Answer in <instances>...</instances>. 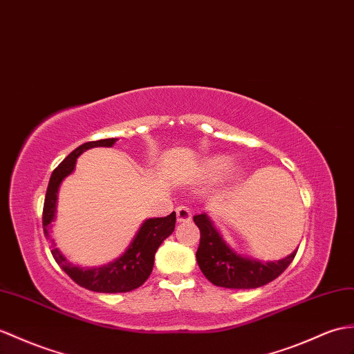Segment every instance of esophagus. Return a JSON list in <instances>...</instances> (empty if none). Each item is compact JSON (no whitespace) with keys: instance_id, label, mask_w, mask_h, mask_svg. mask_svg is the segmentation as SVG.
<instances>
[{"instance_id":"esophagus-1","label":"esophagus","mask_w":354,"mask_h":354,"mask_svg":"<svg viewBox=\"0 0 354 354\" xmlns=\"http://www.w3.org/2000/svg\"><path fill=\"white\" fill-rule=\"evenodd\" d=\"M193 218V212L188 207H178L176 208V220L179 223H185Z\"/></svg>"}]
</instances>
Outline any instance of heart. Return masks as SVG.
I'll use <instances>...</instances> for the list:
<instances>
[{"instance_id": "obj_1", "label": "heart", "mask_w": 354, "mask_h": 354, "mask_svg": "<svg viewBox=\"0 0 354 354\" xmlns=\"http://www.w3.org/2000/svg\"><path fill=\"white\" fill-rule=\"evenodd\" d=\"M229 166H231V160L227 157H214L208 161H205L203 171L209 176H217L223 174V171H226Z\"/></svg>"}]
</instances>
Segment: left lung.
Instances as JSON below:
<instances>
[{"mask_svg":"<svg viewBox=\"0 0 354 354\" xmlns=\"http://www.w3.org/2000/svg\"><path fill=\"white\" fill-rule=\"evenodd\" d=\"M193 220L201 231L197 264L211 283L223 288L250 290L267 285L288 268L297 253L294 250L290 257L271 262L244 258L225 243L207 212L194 216Z\"/></svg>","mask_w":354,"mask_h":354,"instance_id":"1","label":"left lung"}]
</instances>
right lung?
<instances>
[{
  "mask_svg": "<svg viewBox=\"0 0 354 354\" xmlns=\"http://www.w3.org/2000/svg\"><path fill=\"white\" fill-rule=\"evenodd\" d=\"M116 140L118 138H104L81 145L54 169L46 188L42 216L44 234L48 240H51L49 231H51V221L55 217L57 193H59L62 180L72 174L73 169H75L77 158L84 151L96 146L111 147L116 143ZM175 211L167 217L147 218L145 223L140 226L137 235L134 236L133 243L128 245L127 252L116 261H113L110 264L102 267L84 268L73 266L63 257L62 252L57 248H53L51 253L57 264L63 268L64 273L68 274L73 282L83 286V288L95 292H128L138 288V286H142L147 281V277L151 276L153 268L155 252L158 250L161 243L175 231ZM51 243H54V240H51Z\"/></svg>",
  "mask_w": 354,
  "mask_h": 354,
  "instance_id": "right-lung-1",
  "label": "right lung"
}]
</instances>
